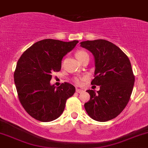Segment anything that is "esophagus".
<instances>
[{
  "label": "esophagus",
  "instance_id": "1",
  "mask_svg": "<svg viewBox=\"0 0 148 148\" xmlns=\"http://www.w3.org/2000/svg\"><path fill=\"white\" fill-rule=\"evenodd\" d=\"M76 91H77V93H79V94H80V93L84 92V90L79 89V88H76Z\"/></svg>",
  "mask_w": 148,
  "mask_h": 148
}]
</instances>
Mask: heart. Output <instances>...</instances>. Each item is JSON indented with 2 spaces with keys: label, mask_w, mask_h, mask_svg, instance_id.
I'll return each mask as SVG.
<instances>
[{
  "label": "heart",
  "mask_w": 148,
  "mask_h": 148,
  "mask_svg": "<svg viewBox=\"0 0 148 148\" xmlns=\"http://www.w3.org/2000/svg\"><path fill=\"white\" fill-rule=\"evenodd\" d=\"M75 55H76V57L77 58V60H78L79 61H80L82 59H83L84 57H85L86 56L88 55V54H87L86 52H85V51H84V50H79L76 52ZM82 82H83V79L82 78H75L74 79V82H75V83L78 85L82 84Z\"/></svg>",
  "instance_id": "obj_1"
}]
</instances>
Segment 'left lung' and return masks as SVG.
Instances as JSON below:
<instances>
[{
	"label": "left lung",
	"mask_w": 148,
	"mask_h": 148,
	"mask_svg": "<svg viewBox=\"0 0 148 148\" xmlns=\"http://www.w3.org/2000/svg\"><path fill=\"white\" fill-rule=\"evenodd\" d=\"M94 55L95 78L91 84L100 90H87L90 100L84 104L88 116L99 122L118 116L130 100L135 77L131 64L121 49L105 40H87L80 43Z\"/></svg>",
	"instance_id": "obj_1"
}]
</instances>
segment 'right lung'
I'll return each mask as SVG.
<instances>
[{
    "mask_svg": "<svg viewBox=\"0 0 148 148\" xmlns=\"http://www.w3.org/2000/svg\"><path fill=\"white\" fill-rule=\"evenodd\" d=\"M79 41L63 42L45 39L32 45L20 57L14 82L22 106L32 118L42 122L58 119L75 87L65 82L51 85L52 73L60 71L62 60Z\"/></svg>",
    "mask_w": 148,
    "mask_h": 148,
    "instance_id": "1",
    "label": "right lung"
}]
</instances>
